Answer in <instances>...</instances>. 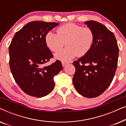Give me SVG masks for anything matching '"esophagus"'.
<instances>
[{"label": "esophagus", "instance_id": "1", "mask_svg": "<svg viewBox=\"0 0 126 126\" xmlns=\"http://www.w3.org/2000/svg\"><path fill=\"white\" fill-rule=\"evenodd\" d=\"M68 62H65V61L62 62V65H63V66H65L67 64H68Z\"/></svg>", "mask_w": 126, "mask_h": 126}]
</instances>
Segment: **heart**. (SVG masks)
<instances>
[{
    "mask_svg": "<svg viewBox=\"0 0 126 126\" xmlns=\"http://www.w3.org/2000/svg\"><path fill=\"white\" fill-rule=\"evenodd\" d=\"M94 39L92 30L74 23H67L57 29V34L49 32L45 37L47 47L53 51L67 47L54 54L57 60L68 61L77 56L82 57L89 52Z\"/></svg>",
    "mask_w": 126,
    "mask_h": 126,
    "instance_id": "heart-1",
    "label": "heart"
}]
</instances>
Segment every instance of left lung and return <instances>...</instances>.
Returning <instances> with one entry per match:
<instances>
[{"label":"left lung","mask_w":126,"mask_h":126,"mask_svg":"<svg viewBox=\"0 0 126 126\" xmlns=\"http://www.w3.org/2000/svg\"><path fill=\"white\" fill-rule=\"evenodd\" d=\"M94 32V39L87 54L73 62L74 87L88 98L102 94L112 81L118 66L119 47L114 34L99 22H84Z\"/></svg>","instance_id":"obj_1"}]
</instances>
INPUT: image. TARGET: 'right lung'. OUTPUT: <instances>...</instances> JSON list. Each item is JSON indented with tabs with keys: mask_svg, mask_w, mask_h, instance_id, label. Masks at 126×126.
<instances>
[{
	"mask_svg": "<svg viewBox=\"0 0 126 126\" xmlns=\"http://www.w3.org/2000/svg\"><path fill=\"white\" fill-rule=\"evenodd\" d=\"M58 25L54 22H29L15 34L8 47L12 75L19 87L29 95H47L54 89V77L63 69L59 60L45 66L53 57L45 37Z\"/></svg>",
	"mask_w": 126,
	"mask_h": 126,
	"instance_id": "1",
	"label": "right lung"
}]
</instances>
